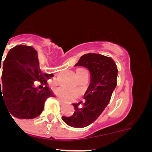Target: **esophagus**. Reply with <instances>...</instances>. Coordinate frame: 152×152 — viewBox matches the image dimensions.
<instances>
[{
	"label": "esophagus",
	"mask_w": 152,
	"mask_h": 152,
	"mask_svg": "<svg viewBox=\"0 0 152 152\" xmlns=\"http://www.w3.org/2000/svg\"><path fill=\"white\" fill-rule=\"evenodd\" d=\"M58 100H59L60 102H61V103H65V102H66V100H63L62 98H58Z\"/></svg>",
	"instance_id": "obj_1"
}]
</instances>
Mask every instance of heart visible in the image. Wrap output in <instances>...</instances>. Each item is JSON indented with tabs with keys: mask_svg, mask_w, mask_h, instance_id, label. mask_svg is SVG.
<instances>
[{
	"mask_svg": "<svg viewBox=\"0 0 152 152\" xmlns=\"http://www.w3.org/2000/svg\"><path fill=\"white\" fill-rule=\"evenodd\" d=\"M58 92L64 96H70L72 94V91H68V90L65 89V88H60L58 90Z\"/></svg>",
	"mask_w": 152,
	"mask_h": 152,
	"instance_id": "heart-1",
	"label": "heart"
}]
</instances>
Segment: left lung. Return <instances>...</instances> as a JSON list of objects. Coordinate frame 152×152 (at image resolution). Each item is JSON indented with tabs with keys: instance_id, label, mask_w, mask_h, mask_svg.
Returning <instances> with one entry per match:
<instances>
[{
	"instance_id": "8db88e82",
	"label": "left lung",
	"mask_w": 152,
	"mask_h": 152,
	"mask_svg": "<svg viewBox=\"0 0 152 152\" xmlns=\"http://www.w3.org/2000/svg\"><path fill=\"white\" fill-rule=\"evenodd\" d=\"M75 66L89 70L91 82L84 94V102L72 103L75 112L70 116H62L63 121L74 128L88 126L105 110L117 85L118 69L110 57L96 53H88L80 57Z\"/></svg>"
}]
</instances>
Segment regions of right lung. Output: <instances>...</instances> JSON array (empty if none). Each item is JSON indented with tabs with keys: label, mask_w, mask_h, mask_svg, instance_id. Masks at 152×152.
<instances>
[{
	"label": "right lung",
	"mask_w": 152,
	"mask_h": 152,
	"mask_svg": "<svg viewBox=\"0 0 152 152\" xmlns=\"http://www.w3.org/2000/svg\"><path fill=\"white\" fill-rule=\"evenodd\" d=\"M1 67L0 101L4 102L8 111L17 119L39 116L47 98L55 95L48 87L38 89L34 86L36 80L46 85L48 79L53 77L52 74L42 73L36 50L29 45H16L9 51Z\"/></svg>",
	"instance_id": "right-lung-1"
}]
</instances>
